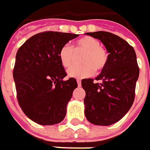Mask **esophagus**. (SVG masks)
<instances>
[{
	"instance_id": "esophagus-1",
	"label": "esophagus",
	"mask_w": 150,
	"mask_h": 150,
	"mask_svg": "<svg viewBox=\"0 0 150 150\" xmlns=\"http://www.w3.org/2000/svg\"><path fill=\"white\" fill-rule=\"evenodd\" d=\"M76 81H77V84H78V86L80 87V86L81 85V80H77Z\"/></svg>"
}]
</instances>
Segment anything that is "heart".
<instances>
[{
    "instance_id": "1",
    "label": "heart",
    "mask_w": 150,
    "mask_h": 150,
    "mask_svg": "<svg viewBox=\"0 0 150 150\" xmlns=\"http://www.w3.org/2000/svg\"><path fill=\"white\" fill-rule=\"evenodd\" d=\"M81 57L82 64L74 66L68 70L69 77L84 78L88 77L95 71L99 72L105 69L108 61V54L106 50L100 46V42L93 37L86 36L78 39L74 49L69 45H63L60 49L58 57L60 62L64 68L71 67Z\"/></svg>"
}]
</instances>
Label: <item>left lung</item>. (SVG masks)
<instances>
[{
	"label": "left lung",
	"mask_w": 150,
	"mask_h": 150,
	"mask_svg": "<svg viewBox=\"0 0 150 150\" xmlns=\"http://www.w3.org/2000/svg\"><path fill=\"white\" fill-rule=\"evenodd\" d=\"M101 41L108 52L105 69L93 82L83 79L86 92L85 116L95 125L108 126L119 121L130 109L135 98L136 83L139 76L137 55L132 46L120 37L107 32L87 33Z\"/></svg>",
	"instance_id": "obj_1"
}]
</instances>
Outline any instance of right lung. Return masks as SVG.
Wrapping results in <instances>:
<instances>
[{"label": "right lung", "mask_w": 150, "mask_h": 150, "mask_svg": "<svg viewBox=\"0 0 150 150\" xmlns=\"http://www.w3.org/2000/svg\"><path fill=\"white\" fill-rule=\"evenodd\" d=\"M78 34L45 32L31 37L18 50L13 69L17 99L23 112L41 125L62 122L67 105L77 88L67 75L59 50Z\"/></svg>", "instance_id": "obj_1"}]
</instances>
